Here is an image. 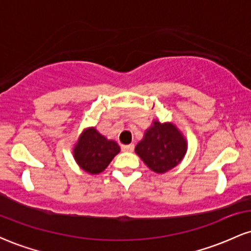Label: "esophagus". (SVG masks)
<instances>
[{"instance_id": "esophagus-1", "label": "esophagus", "mask_w": 251, "mask_h": 251, "mask_svg": "<svg viewBox=\"0 0 251 251\" xmlns=\"http://www.w3.org/2000/svg\"><path fill=\"white\" fill-rule=\"evenodd\" d=\"M122 149H123V151H125V152H132L134 150V145H133V144H128V145H123Z\"/></svg>"}]
</instances>
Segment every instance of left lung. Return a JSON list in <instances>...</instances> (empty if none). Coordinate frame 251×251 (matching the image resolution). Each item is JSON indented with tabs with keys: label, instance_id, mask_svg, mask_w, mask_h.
Segmentation results:
<instances>
[{
	"label": "left lung",
	"instance_id": "left-lung-1",
	"mask_svg": "<svg viewBox=\"0 0 251 251\" xmlns=\"http://www.w3.org/2000/svg\"><path fill=\"white\" fill-rule=\"evenodd\" d=\"M186 150V139L174 124L154 120L135 146V153L152 171L165 174L181 162Z\"/></svg>",
	"mask_w": 251,
	"mask_h": 251
}]
</instances>
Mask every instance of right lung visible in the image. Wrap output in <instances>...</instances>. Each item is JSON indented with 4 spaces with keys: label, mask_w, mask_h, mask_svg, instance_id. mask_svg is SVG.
<instances>
[{
    "label": "right lung",
    "mask_w": 251,
    "mask_h": 251,
    "mask_svg": "<svg viewBox=\"0 0 251 251\" xmlns=\"http://www.w3.org/2000/svg\"><path fill=\"white\" fill-rule=\"evenodd\" d=\"M119 152V145L114 140L106 139L96 127L85 129L73 150L77 165L91 175L102 172Z\"/></svg>",
    "instance_id": "1"
}]
</instances>
